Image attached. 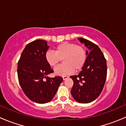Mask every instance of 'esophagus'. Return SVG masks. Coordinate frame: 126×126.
Wrapping results in <instances>:
<instances>
[{"mask_svg":"<svg viewBox=\"0 0 126 126\" xmlns=\"http://www.w3.org/2000/svg\"><path fill=\"white\" fill-rule=\"evenodd\" d=\"M68 76H63V80H66V79H68Z\"/></svg>","mask_w":126,"mask_h":126,"instance_id":"1","label":"esophagus"}]
</instances>
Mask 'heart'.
<instances>
[{"mask_svg":"<svg viewBox=\"0 0 126 126\" xmlns=\"http://www.w3.org/2000/svg\"><path fill=\"white\" fill-rule=\"evenodd\" d=\"M87 58V52L83 47L67 42L57 46L55 51L47 50L45 54L46 61L50 67L55 66L63 58L64 64H60L54 69V73L57 76L69 74L74 69L80 70L85 64Z\"/></svg>","mask_w":126,"mask_h":126,"instance_id":"1","label":"heart"}]
</instances>
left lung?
Returning a JSON list of instances; mask_svg holds the SVG:
<instances>
[{
    "label": "left lung",
    "instance_id": "left-lung-1",
    "mask_svg": "<svg viewBox=\"0 0 126 126\" xmlns=\"http://www.w3.org/2000/svg\"><path fill=\"white\" fill-rule=\"evenodd\" d=\"M79 40L88 49L87 58L82 71L77 76H71L74 82L71 93L79 103H90L102 92L107 77V62L104 54L96 44L83 38Z\"/></svg>",
    "mask_w": 126,
    "mask_h": 126
}]
</instances>
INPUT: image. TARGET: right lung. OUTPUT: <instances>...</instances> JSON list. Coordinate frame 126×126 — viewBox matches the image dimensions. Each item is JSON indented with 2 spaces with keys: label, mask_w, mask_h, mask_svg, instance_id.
I'll list each match as a JSON object with an SVG mask.
<instances>
[{
  "label": "right lung",
  "mask_w": 126,
  "mask_h": 126,
  "mask_svg": "<svg viewBox=\"0 0 126 126\" xmlns=\"http://www.w3.org/2000/svg\"><path fill=\"white\" fill-rule=\"evenodd\" d=\"M49 47L47 41L42 39L29 43L17 63V76L21 88L29 99L38 104L51 101L63 81L60 76L54 78L47 76L54 72L45 60Z\"/></svg>",
  "instance_id": "right-lung-1"
}]
</instances>
